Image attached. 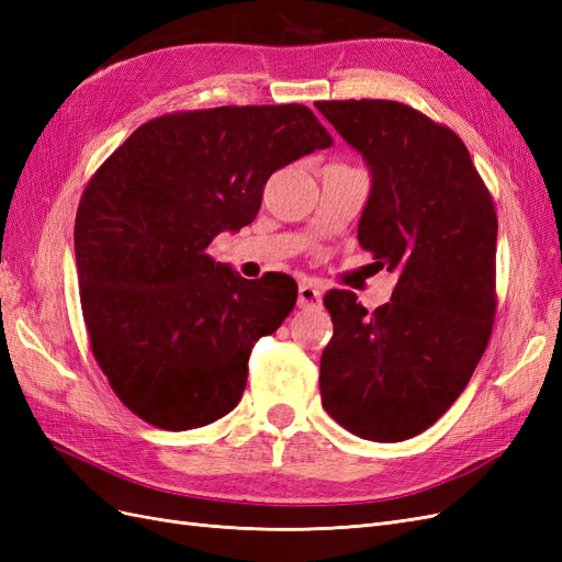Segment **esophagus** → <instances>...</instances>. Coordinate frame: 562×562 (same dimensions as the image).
Returning a JSON list of instances; mask_svg holds the SVG:
<instances>
[{"label": "esophagus", "mask_w": 562, "mask_h": 562, "mask_svg": "<svg viewBox=\"0 0 562 562\" xmlns=\"http://www.w3.org/2000/svg\"><path fill=\"white\" fill-rule=\"evenodd\" d=\"M297 304L302 310L321 307V288L314 281H302L297 291Z\"/></svg>", "instance_id": "esophagus-1"}]
</instances>
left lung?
Segmentation results:
<instances>
[{"instance_id": "8db88e82", "label": "left lung", "mask_w": 562, "mask_h": 562, "mask_svg": "<svg viewBox=\"0 0 562 562\" xmlns=\"http://www.w3.org/2000/svg\"><path fill=\"white\" fill-rule=\"evenodd\" d=\"M370 166L359 244L396 271L375 312L351 291L323 304L333 337L321 403L347 431L398 443L429 429L469 384L497 312V213L454 131L396 100H318Z\"/></svg>"}]
</instances>
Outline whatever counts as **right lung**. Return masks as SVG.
<instances>
[{
  "mask_svg": "<svg viewBox=\"0 0 562 562\" xmlns=\"http://www.w3.org/2000/svg\"><path fill=\"white\" fill-rule=\"evenodd\" d=\"M330 145L304 105L190 110L135 128L93 173L75 220L81 312L133 415L187 431L241 401L250 351L293 312L297 283L248 281L209 248L252 223L271 173Z\"/></svg>",
  "mask_w": 562,
  "mask_h": 562,
  "instance_id": "1",
  "label": "right lung"
}]
</instances>
